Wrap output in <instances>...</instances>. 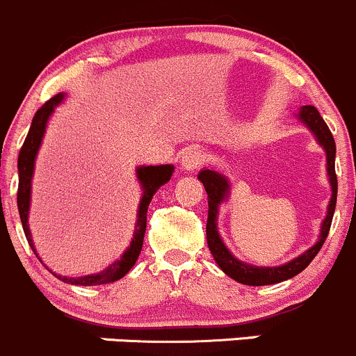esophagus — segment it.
Masks as SVG:
<instances>
[{"mask_svg": "<svg viewBox=\"0 0 356 356\" xmlns=\"http://www.w3.org/2000/svg\"><path fill=\"white\" fill-rule=\"evenodd\" d=\"M205 161V156L202 154V151H199V149H188V151L183 152L181 156V168L186 171H193L197 170V168H200L204 164Z\"/></svg>", "mask_w": 356, "mask_h": 356, "instance_id": "esophagus-1", "label": "esophagus"}]
</instances>
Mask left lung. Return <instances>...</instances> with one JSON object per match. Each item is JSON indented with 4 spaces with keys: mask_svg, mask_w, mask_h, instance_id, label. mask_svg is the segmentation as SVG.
I'll list each match as a JSON object with an SVG mask.
<instances>
[{
    "mask_svg": "<svg viewBox=\"0 0 356 356\" xmlns=\"http://www.w3.org/2000/svg\"><path fill=\"white\" fill-rule=\"evenodd\" d=\"M298 118L309 127L317 138L318 144L324 147L325 151V161H327V177L331 181L332 195L327 205V214H325L324 221L321 226V234L318 240L314 247L309 250L303 252L296 259L289 260V262L283 264V266L276 267H259L252 266V264L241 262L238 260L232 252L226 248L222 243L221 236L218 232V214H219V205L225 202L229 195V181L225 175L218 173L214 170H202L197 178L204 183V188L207 192V202H209V212H207V226H205V233H207V245L211 250L212 257H214L218 266L221 267L222 273L228 274L229 277L241 284H248V286H266V284H276L281 281H286L289 277L296 276L302 273L310 262H312L315 255L324 245L325 238H327L329 228H331L332 216H334L336 209V197H338V178H336L334 170V159H336V142L332 138L331 130L327 128L322 116L318 115L317 108L314 106H303L298 113Z\"/></svg>",
    "mask_w": 356,
    "mask_h": 356,
    "instance_id": "left-lung-1",
    "label": "left lung"
}]
</instances>
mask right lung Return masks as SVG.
<instances>
[{
  "label": "right lung",
  "mask_w": 356,
  "mask_h": 356,
  "mask_svg": "<svg viewBox=\"0 0 356 356\" xmlns=\"http://www.w3.org/2000/svg\"><path fill=\"white\" fill-rule=\"evenodd\" d=\"M63 99H65V94H56V96L51 97L41 109H38V113L34 115V120H32L31 130H29L24 145H22L20 149V154H18L17 205H18V212H20L25 238H27L29 245H31V248L34 250L35 255H38V252H35L31 229H29V207H31V186H32V175H34V163H35V156H38L39 147H41L47 120H49V116L53 115L54 108H56ZM173 171H175L173 164L137 168V178L138 181H140L142 192L144 193H142L140 204H138L134 238H131L130 247L124 250L122 259L115 260L111 266H108L104 270H101V273L97 274H89V276H82V277H67V276H58V274H54V276H56L58 280L63 281V283L80 284V286H96V284H108V283H113V281L122 280L124 274L135 266L138 255H140L142 245H144L145 226H147V209H149V204H151L154 193H156L164 183L170 181Z\"/></svg>",
  "instance_id": "1"
}]
</instances>
